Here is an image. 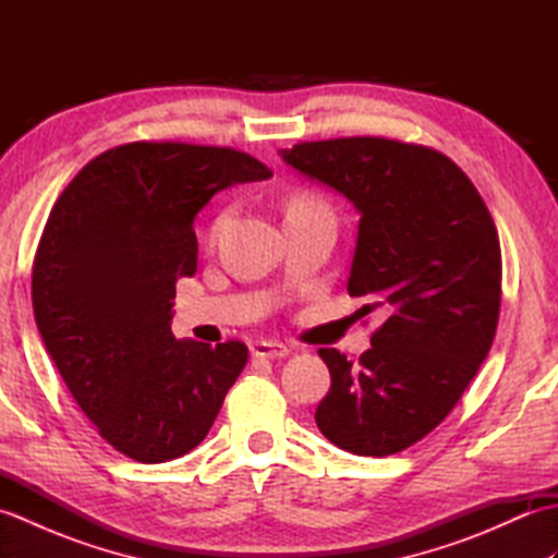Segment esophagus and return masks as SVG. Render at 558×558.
I'll use <instances>...</instances> for the list:
<instances>
[{
	"instance_id": "34e87169",
	"label": "esophagus",
	"mask_w": 558,
	"mask_h": 558,
	"mask_svg": "<svg viewBox=\"0 0 558 558\" xmlns=\"http://www.w3.org/2000/svg\"><path fill=\"white\" fill-rule=\"evenodd\" d=\"M290 350L282 342H272V340H256L252 345V357L256 360H282L288 357Z\"/></svg>"
}]
</instances>
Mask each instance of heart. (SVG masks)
I'll use <instances>...</instances> for the list:
<instances>
[{"instance_id": "obj_1", "label": "heart", "mask_w": 558, "mask_h": 558, "mask_svg": "<svg viewBox=\"0 0 558 558\" xmlns=\"http://www.w3.org/2000/svg\"><path fill=\"white\" fill-rule=\"evenodd\" d=\"M314 210H328V208H326V204L318 196H314L310 192H300V194H294L288 201L286 218L288 216H302V213H314ZM222 222H225V213H222V216H218L216 220H213V225H210V240H216L220 228H222Z\"/></svg>"}]
</instances>
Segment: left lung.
<instances>
[{
    "mask_svg": "<svg viewBox=\"0 0 558 558\" xmlns=\"http://www.w3.org/2000/svg\"><path fill=\"white\" fill-rule=\"evenodd\" d=\"M282 160L360 210L350 298L381 310L357 364L318 350L330 388L316 426L354 456H393L441 424L489 354L501 244L475 184L444 153L384 136L304 141Z\"/></svg>",
    "mask_w": 558,
    "mask_h": 558,
    "instance_id": "left-lung-1",
    "label": "left lung"
}]
</instances>
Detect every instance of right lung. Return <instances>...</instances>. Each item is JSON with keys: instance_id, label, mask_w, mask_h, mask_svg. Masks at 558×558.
<instances>
[{"instance_id": "1", "label": "right lung", "mask_w": 558, "mask_h": 558, "mask_svg": "<svg viewBox=\"0 0 558 558\" xmlns=\"http://www.w3.org/2000/svg\"><path fill=\"white\" fill-rule=\"evenodd\" d=\"M270 174L234 148L134 141L93 158L57 198L33 260L35 324L83 414L126 458L196 448L242 374L244 342L174 340L172 300L196 272V213Z\"/></svg>"}]
</instances>
